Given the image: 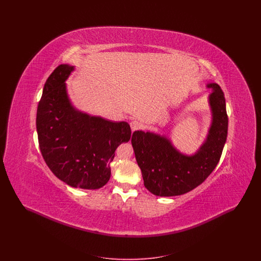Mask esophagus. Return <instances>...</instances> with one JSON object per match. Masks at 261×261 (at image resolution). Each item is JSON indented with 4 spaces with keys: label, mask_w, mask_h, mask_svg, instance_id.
Returning a JSON list of instances; mask_svg holds the SVG:
<instances>
[{
    "label": "esophagus",
    "mask_w": 261,
    "mask_h": 261,
    "mask_svg": "<svg viewBox=\"0 0 261 261\" xmlns=\"http://www.w3.org/2000/svg\"><path fill=\"white\" fill-rule=\"evenodd\" d=\"M130 126H131V130H132V132H134V131L138 130V129H140L141 124H140V122H139V121H137V120H133V121H131V122H130Z\"/></svg>",
    "instance_id": "34e87169"
}]
</instances>
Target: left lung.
Here are the masks:
<instances>
[{"instance_id": "8db88e82", "label": "left lung", "mask_w": 261, "mask_h": 261, "mask_svg": "<svg viewBox=\"0 0 261 261\" xmlns=\"http://www.w3.org/2000/svg\"><path fill=\"white\" fill-rule=\"evenodd\" d=\"M206 86L213 91L208 98L212 122L205 142L195 154L181 153L169 139L149 131H135L132 135L131 143L144 185L155 196L186 194L200 185L219 162L228 133L226 102L218 84Z\"/></svg>"}]
</instances>
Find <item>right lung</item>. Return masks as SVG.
I'll list each match as a JSON object with an SVG mask.
<instances>
[{
	"label": "right lung",
	"mask_w": 261,
	"mask_h": 261,
	"mask_svg": "<svg viewBox=\"0 0 261 261\" xmlns=\"http://www.w3.org/2000/svg\"><path fill=\"white\" fill-rule=\"evenodd\" d=\"M73 69L61 64L45 83L36 116L39 147L60 180L96 190L109 182L114 151L130 140L131 128L125 121L112 122L75 110L64 83Z\"/></svg>",
	"instance_id": "1"
}]
</instances>
